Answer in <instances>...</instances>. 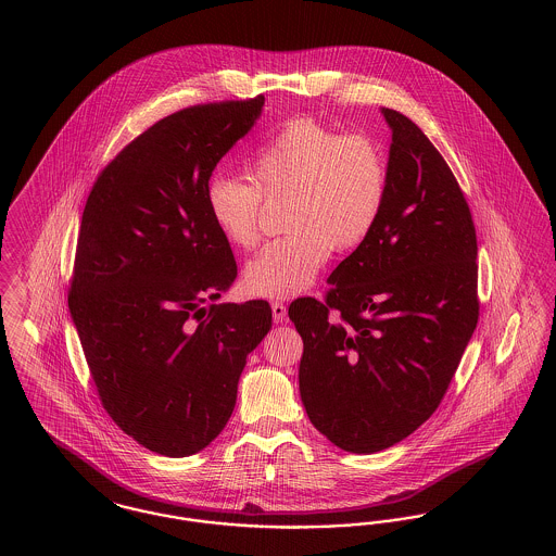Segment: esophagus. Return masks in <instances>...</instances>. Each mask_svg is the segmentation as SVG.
I'll use <instances>...</instances> for the list:
<instances>
[{
	"label": "esophagus",
	"instance_id": "1",
	"mask_svg": "<svg viewBox=\"0 0 556 556\" xmlns=\"http://www.w3.org/2000/svg\"><path fill=\"white\" fill-rule=\"evenodd\" d=\"M270 311H273V320L275 323H283L288 318V308H286L283 302H273Z\"/></svg>",
	"mask_w": 556,
	"mask_h": 556
}]
</instances>
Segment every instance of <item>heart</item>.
I'll return each mask as SVG.
<instances>
[{
    "label": "heart",
    "instance_id": "1",
    "mask_svg": "<svg viewBox=\"0 0 556 556\" xmlns=\"http://www.w3.org/2000/svg\"><path fill=\"white\" fill-rule=\"evenodd\" d=\"M252 181L214 175L206 208L216 231L250 250L261 239L266 202L283 204V238L266 243L245 268V290L281 300L308 290L331 250L369 238L388 198V164L367 135H344L315 118H293L250 160Z\"/></svg>",
    "mask_w": 556,
    "mask_h": 556
}]
</instances>
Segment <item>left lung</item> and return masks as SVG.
<instances>
[{
	"mask_svg": "<svg viewBox=\"0 0 556 556\" xmlns=\"http://www.w3.org/2000/svg\"><path fill=\"white\" fill-rule=\"evenodd\" d=\"M381 114L392 129L383 212L329 275L327 300L290 306L306 415L354 454L390 448L433 415L479 317L469 204L427 135Z\"/></svg>",
	"mask_w": 556,
	"mask_h": 556,
	"instance_id": "obj_1",
	"label": "left lung"
}]
</instances>
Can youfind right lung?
<instances>
[{"mask_svg":"<svg viewBox=\"0 0 556 556\" xmlns=\"http://www.w3.org/2000/svg\"><path fill=\"white\" fill-rule=\"evenodd\" d=\"M263 106L258 96L162 118L108 164L83 211L71 317L112 421L164 456L223 431L273 323L265 300L202 306L238 277L206 186Z\"/></svg>","mask_w":556,"mask_h":556,"instance_id":"obj_1","label":"right lung"}]
</instances>
